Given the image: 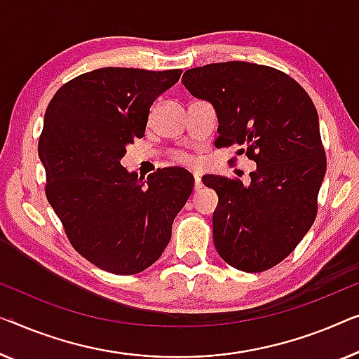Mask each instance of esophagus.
<instances>
[{
    "label": "esophagus",
    "instance_id": "obj_1",
    "mask_svg": "<svg viewBox=\"0 0 359 359\" xmlns=\"http://www.w3.org/2000/svg\"><path fill=\"white\" fill-rule=\"evenodd\" d=\"M201 187H203V182H201L200 174H194V189L198 191Z\"/></svg>",
    "mask_w": 359,
    "mask_h": 359
}]
</instances>
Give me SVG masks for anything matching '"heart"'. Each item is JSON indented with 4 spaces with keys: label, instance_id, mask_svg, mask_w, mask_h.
Listing matches in <instances>:
<instances>
[{
    "label": "heart",
    "instance_id": "heart-1",
    "mask_svg": "<svg viewBox=\"0 0 359 359\" xmlns=\"http://www.w3.org/2000/svg\"><path fill=\"white\" fill-rule=\"evenodd\" d=\"M174 161H177V163H187V161H189V156L187 154H184V153H179V154H175L174 156Z\"/></svg>",
    "mask_w": 359,
    "mask_h": 359
}]
</instances>
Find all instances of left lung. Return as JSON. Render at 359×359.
Wrapping results in <instances>:
<instances>
[{"instance_id":"left-lung-1","label":"left lung","mask_w":359,"mask_h":359,"mask_svg":"<svg viewBox=\"0 0 359 359\" xmlns=\"http://www.w3.org/2000/svg\"><path fill=\"white\" fill-rule=\"evenodd\" d=\"M182 83L213 104L218 148L239 144L255 161L250 182L205 175L218 195L213 241L226 264L259 273L285 260L311 229L327 169L319 117L286 73L247 62L187 69Z\"/></svg>"}]
</instances>
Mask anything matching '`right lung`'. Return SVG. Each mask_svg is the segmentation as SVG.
<instances>
[{
    "instance_id": "right-lung-1",
    "label": "right lung",
    "mask_w": 359,
    "mask_h": 359,
    "mask_svg": "<svg viewBox=\"0 0 359 359\" xmlns=\"http://www.w3.org/2000/svg\"><path fill=\"white\" fill-rule=\"evenodd\" d=\"M182 69L100 68L79 74L50 100L39 140L45 195L74 250L109 273L135 275L154 264L194 190L182 168L143 180L120 164L143 138L156 97Z\"/></svg>"
}]
</instances>
